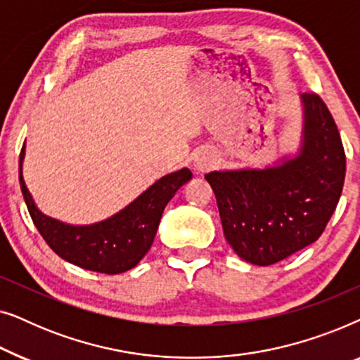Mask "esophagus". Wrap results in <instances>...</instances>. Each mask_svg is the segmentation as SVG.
Returning <instances> with one entry per match:
<instances>
[{
	"instance_id": "34e87169",
	"label": "esophagus",
	"mask_w": 360,
	"mask_h": 360,
	"mask_svg": "<svg viewBox=\"0 0 360 360\" xmlns=\"http://www.w3.org/2000/svg\"><path fill=\"white\" fill-rule=\"evenodd\" d=\"M214 155L210 154V152H201L195 157V162H193V167L196 172H200V174H203V172H208L214 167Z\"/></svg>"
}]
</instances>
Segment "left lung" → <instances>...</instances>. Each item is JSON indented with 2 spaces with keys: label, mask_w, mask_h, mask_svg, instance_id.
Returning a JSON list of instances; mask_svg holds the SVG:
<instances>
[{
  "label": "left lung",
  "mask_w": 360,
  "mask_h": 360,
  "mask_svg": "<svg viewBox=\"0 0 360 360\" xmlns=\"http://www.w3.org/2000/svg\"><path fill=\"white\" fill-rule=\"evenodd\" d=\"M303 144L295 159L264 170L210 172L224 238L245 262L272 265L314 243L341 198L346 154L316 93H303Z\"/></svg>",
  "instance_id": "8db88e82"
}]
</instances>
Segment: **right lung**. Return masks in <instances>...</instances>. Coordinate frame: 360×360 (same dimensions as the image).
Listing matches in <instances>:
<instances>
[{
    "label": "right lung",
    "mask_w": 360,
    "mask_h": 360,
    "mask_svg": "<svg viewBox=\"0 0 360 360\" xmlns=\"http://www.w3.org/2000/svg\"><path fill=\"white\" fill-rule=\"evenodd\" d=\"M22 159L24 146L19 155V184L34 226L49 248L67 262L108 275L122 274L139 264L154 243L167 203L193 176L188 169L174 172L157 180L112 218L91 226H70L49 218L37 210L24 184Z\"/></svg>",
    "instance_id": "add662e5"
}]
</instances>
